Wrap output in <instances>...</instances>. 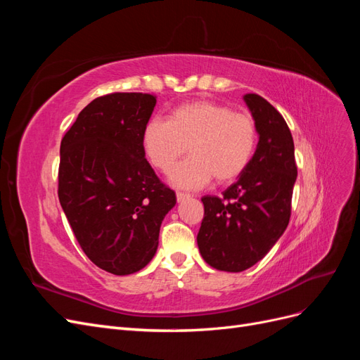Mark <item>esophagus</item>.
<instances>
[{
  "label": "esophagus",
  "mask_w": 360,
  "mask_h": 360,
  "mask_svg": "<svg viewBox=\"0 0 360 360\" xmlns=\"http://www.w3.org/2000/svg\"><path fill=\"white\" fill-rule=\"evenodd\" d=\"M176 195H177V201H179V202H180V201H184V200H188V198H191V195H189V193H186V192H177Z\"/></svg>",
  "instance_id": "esophagus-1"
}]
</instances>
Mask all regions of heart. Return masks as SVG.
Here are the masks:
<instances>
[{"instance_id":"1","label":"heart","mask_w":360,"mask_h":360,"mask_svg":"<svg viewBox=\"0 0 360 360\" xmlns=\"http://www.w3.org/2000/svg\"><path fill=\"white\" fill-rule=\"evenodd\" d=\"M141 143L148 162L163 174L172 169L188 147L191 158L172 171L171 181L198 189L212 179L226 184L242 176L254 159L258 129L249 114L201 101L174 108L168 122L150 120Z\"/></svg>"}]
</instances>
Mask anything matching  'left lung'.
I'll return each mask as SVG.
<instances>
[{"label": "left lung", "instance_id": "8db88e82", "mask_svg": "<svg viewBox=\"0 0 360 360\" xmlns=\"http://www.w3.org/2000/svg\"><path fill=\"white\" fill-rule=\"evenodd\" d=\"M245 102L258 129L248 169L222 197L205 195L197 242L207 264L224 271L252 267L284 234L297 179L290 129L275 106L249 93Z\"/></svg>", "mask_w": 360, "mask_h": 360}]
</instances>
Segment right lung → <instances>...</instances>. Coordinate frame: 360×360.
<instances>
[{
	"label": "right lung",
	"instance_id": "right-lung-1",
	"mask_svg": "<svg viewBox=\"0 0 360 360\" xmlns=\"http://www.w3.org/2000/svg\"><path fill=\"white\" fill-rule=\"evenodd\" d=\"M155 106L147 93L101 96L61 139L60 204L84 254L112 275L150 263L163 217L176 205L141 143Z\"/></svg>",
	"mask_w": 360,
	"mask_h": 360
}]
</instances>
